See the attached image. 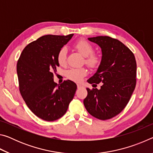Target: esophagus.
<instances>
[{"instance_id":"1","label":"esophagus","mask_w":153,"mask_h":153,"mask_svg":"<svg viewBox=\"0 0 153 153\" xmlns=\"http://www.w3.org/2000/svg\"><path fill=\"white\" fill-rule=\"evenodd\" d=\"M77 88L79 89V88H84V86L81 84H77Z\"/></svg>"}]
</instances>
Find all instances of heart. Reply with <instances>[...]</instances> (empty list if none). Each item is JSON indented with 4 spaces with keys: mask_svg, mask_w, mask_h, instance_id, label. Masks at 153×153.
<instances>
[{
    "mask_svg": "<svg viewBox=\"0 0 153 153\" xmlns=\"http://www.w3.org/2000/svg\"><path fill=\"white\" fill-rule=\"evenodd\" d=\"M74 48L77 52L84 56V62L87 66L91 69H97L101 63V57L98 53L94 52V46L88 41L81 39L75 44ZM67 50L65 47H62L57 54V61L59 65L65 66L67 65ZM87 70L84 67L71 68L67 71V77L74 82H79L86 76Z\"/></svg>",
    "mask_w": 153,
    "mask_h": 153,
    "instance_id": "heart-1",
    "label": "heart"
}]
</instances>
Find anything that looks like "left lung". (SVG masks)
<instances>
[{"mask_svg": "<svg viewBox=\"0 0 153 153\" xmlns=\"http://www.w3.org/2000/svg\"><path fill=\"white\" fill-rule=\"evenodd\" d=\"M88 40L100 46L102 56L97 73L87 82L97 86L101 83V86L100 90L87 88L84 105L93 117L109 120L125 108L135 89L136 59L130 49L115 38L97 36Z\"/></svg>", "mask_w": 153, "mask_h": 153, "instance_id": "left-lung-1", "label": "left lung"}]
</instances>
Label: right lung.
<instances>
[{
  "label": "right lung",
  "mask_w": 153,
  "mask_h": 153,
  "mask_svg": "<svg viewBox=\"0 0 153 153\" xmlns=\"http://www.w3.org/2000/svg\"><path fill=\"white\" fill-rule=\"evenodd\" d=\"M73 36H43L28 44L17 61L21 95L32 112L43 120L53 121L61 117L76 93L74 82L65 80L59 85L53 78L59 66V51Z\"/></svg>",
  "instance_id": "right-lung-1"
}]
</instances>
